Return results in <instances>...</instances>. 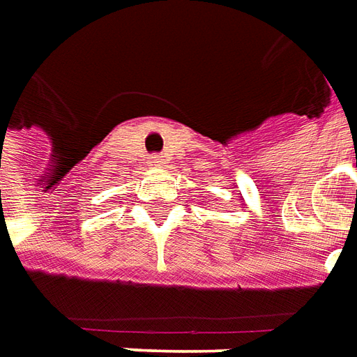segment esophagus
Returning <instances> with one entry per match:
<instances>
[{
  "label": "esophagus",
  "mask_w": 357,
  "mask_h": 357,
  "mask_svg": "<svg viewBox=\"0 0 357 357\" xmlns=\"http://www.w3.org/2000/svg\"><path fill=\"white\" fill-rule=\"evenodd\" d=\"M149 165H151V167H161L162 159H159V157H151Z\"/></svg>",
  "instance_id": "1"
}]
</instances>
